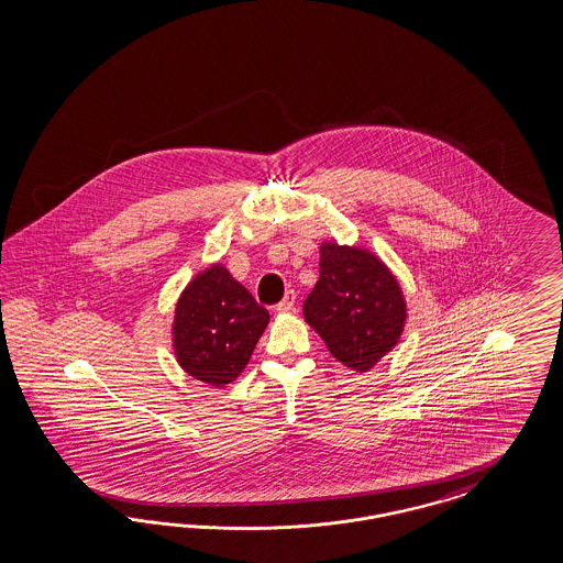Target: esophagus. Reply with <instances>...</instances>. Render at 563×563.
I'll list each match as a JSON object with an SVG mask.
<instances>
[{
  "label": "esophagus",
  "mask_w": 563,
  "mask_h": 563,
  "mask_svg": "<svg viewBox=\"0 0 563 563\" xmlns=\"http://www.w3.org/2000/svg\"><path fill=\"white\" fill-rule=\"evenodd\" d=\"M295 299H297L295 290H287V295L283 297V301L276 306V311H280V313H289V311L295 309Z\"/></svg>",
  "instance_id": "34e87169"
}]
</instances>
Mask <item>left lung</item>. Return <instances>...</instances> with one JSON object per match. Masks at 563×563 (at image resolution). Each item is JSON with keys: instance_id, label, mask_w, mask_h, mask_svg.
Here are the masks:
<instances>
[{"instance_id": "left-lung-1", "label": "left lung", "mask_w": 563, "mask_h": 563, "mask_svg": "<svg viewBox=\"0 0 563 563\" xmlns=\"http://www.w3.org/2000/svg\"><path fill=\"white\" fill-rule=\"evenodd\" d=\"M303 316L332 357L361 374L396 346L407 303L398 280L379 257L324 241L320 278L307 295Z\"/></svg>"}]
</instances>
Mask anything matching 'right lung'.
<instances>
[{
    "label": "right lung",
    "instance_id": "add662e5",
    "mask_svg": "<svg viewBox=\"0 0 563 563\" xmlns=\"http://www.w3.org/2000/svg\"><path fill=\"white\" fill-rule=\"evenodd\" d=\"M268 311L231 273L212 264L181 292L173 320V349L191 377L210 384H231L245 369Z\"/></svg>",
    "mask_w": 563,
    "mask_h": 563
}]
</instances>
